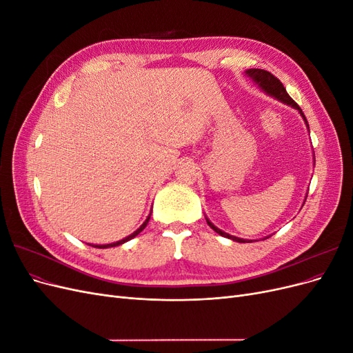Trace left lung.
Segmentation results:
<instances>
[{
    "label": "left lung",
    "instance_id": "1",
    "mask_svg": "<svg viewBox=\"0 0 353 353\" xmlns=\"http://www.w3.org/2000/svg\"><path fill=\"white\" fill-rule=\"evenodd\" d=\"M245 74H248L249 78H252L256 83H258L259 87H261L265 92H268L270 95H272V97H275L276 100H280V101H283V103H285V104H288V105H292V108H294V109H297L299 112H301V114L303 116V119H305V122H306V125H307V121H306V117H305L302 109L299 108V104L290 97V95L287 94V91H285V88H284V85L280 82V79L275 78L271 72L263 70V69H249V70H245ZM307 128H309V126H307ZM206 221H208V225H209L213 231H216V232L219 234V236L231 239V240L239 241V243H248V241L243 240V239L230 236V234L221 231L219 228H216L215 225H213V223H212L209 219H206ZM266 239H268V237H266Z\"/></svg>",
    "mask_w": 353,
    "mask_h": 353
}]
</instances>
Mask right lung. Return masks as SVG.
Instances as JSON below:
<instances>
[{"mask_svg": "<svg viewBox=\"0 0 353 353\" xmlns=\"http://www.w3.org/2000/svg\"><path fill=\"white\" fill-rule=\"evenodd\" d=\"M150 215H152V213H150ZM150 215H148V218L144 221V223H143V225L140 227V228H138L135 232H132L131 234V236H128V237H125L123 240H121V241H116V243H110V244H95V245H92V244H90V245H92V248H99V249H108V248H114V245H119V244H123L125 241H128V240H131V239H134L135 236H138V234H140L145 227H147V223H148V221H150Z\"/></svg>", "mask_w": 353, "mask_h": 353, "instance_id": "1", "label": "right lung"}]
</instances>
